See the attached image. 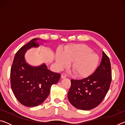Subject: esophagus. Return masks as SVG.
<instances>
[{
  "label": "esophagus",
  "mask_w": 125,
  "mask_h": 125,
  "mask_svg": "<svg viewBox=\"0 0 125 125\" xmlns=\"http://www.w3.org/2000/svg\"><path fill=\"white\" fill-rule=\"evenodd\" d=\"M67 77V75H66V74H65V73H63L62 75H61V78H62V79H64V78H66Z\"/></svg>",
  "instance_id": "esophagus-1"
}]
</instances>
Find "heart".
I'll return each mask as SVG.
<instances>
[{"label": "heart", "mask_w": 125, "mask_h": 125, "mask_svg": "<svg viewBox=\"0 0 125 125\" xmlns=\"http://www.w3.org/2000/svg\"><path fill=\"white\" fill-rule=\"evenodd\" d=\"M71 68L75 75L85 77L92 74L99 63V57L92 48L84 45H75L64 53L58 52L56 63L59 69H62L72 63Z\"/></svg>", "instance_id": "b5f03b06"}]
</instances>
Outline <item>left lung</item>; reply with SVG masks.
Listing matches in <instances>:
<instances>
[{
	"instance_id": "left-lung-1",
	"label": "left lung",
	"mask_w": 125,
	"mask_h": 125,
	"mask_svg": "<svg viewBox=\"0 0 125 125\" xmlns=\"http://www.w3.org/2000/svg\"><path fill=\"white\" fill-rule=\"evenodd\" d=\"M111 64L104 52L99 66L89 77L71 80L68 99L75 108L90 110L102 102L109 89L111 82Z\"/></svg>"
}]
</instances>
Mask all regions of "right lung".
Wrapping results in <instances>:
<instances>
[{"label":"right lung","instance_id":"obj_1","mask_svg":"<svg viewBox=\"0 0 125 125\" xmlns=\"http://www.w3.org/2000/svg\"><path fill=\"white\" fill-rule=\"evenodd\" d=\"M45 41L39 38L31 40L16 52L11 71L10 83L12 92L22 105L27 107L39 105L50 94L53 84L58 83L61 74L48 69L45 63L39 66L29 64L25 54L31 48L39 47Z\"/></svg>","mask_w":125,"mask_h":125}]
</instances>
